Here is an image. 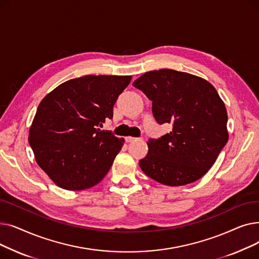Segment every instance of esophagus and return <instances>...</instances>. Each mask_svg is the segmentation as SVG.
I'll return each instance as SVG.
<instances>
[{"mask_svg": "<svg viewBox=\"0 0 259 259\" xmlns=\"http://www.w3.org/2000/svg\"><path fill=\"white\" fill-rule=\"evenodd\" d=\"M137 140H138L137 138H132V137H126V138H125V141H126L127 143H132V142L137 141Z\"/></svg>", "mask_w": 259, "mask_h": 259, "instance_id": "esophagus-1", "label": "esophagus"}]
</instances>
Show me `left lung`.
Returning a JSON list of instances; mask_svg holds the SVG:
<instances>
[{
	"instance_id": "left-lung-1",
	"label": "left lung",
	"mask_w": 259,
	"mask_h": 259,
	"mask_svg": "<svg viewBox=\"0 0 259 259\" xmlns=\"http://www.w3.org/2000/svg\"><path fill=\"white\" fill-rule=\"evenodd\" d=\"M152 101L158 124L170 133L148 141L140 167L149 178L178 187L196 182L213 166L228 142V114L216 89L199 76L172 69L153 70L133 81Z\"/></svg>"
}]
</instances>
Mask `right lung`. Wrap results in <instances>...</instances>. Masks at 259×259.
Wrapping results in <instances>:
<instances>
[{"label": "right lung", "mask_w": 259, "mask_h": 259, "mask_svg": "<svg viewBox=\"0 0 259 259\" xmlns=\"http://www.w3.org/2000/svg\"><path fill=\"white\" fill-rule=\"evenodd\" d=\"M131 75H85L65 81L39 103L29 130L37 165L57 186L70 191L98 185L124 145L101 130L112 118Z\"/></svg>", "instance_id": "1"}]
</instances>
